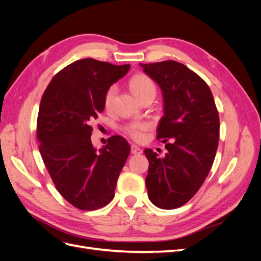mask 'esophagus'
Returning <instances> with one entry per match:
<instances>
[{
  "label": "esophagus",
  "mask_w": 261,
  "mask_h": 261,
  "mask_svg": "<svg viewBox=\"0 0 261 261\" xmlns=\"http://www.w3.org/2000/svg\"><path fill=\"white\" fill-rule=\"evenodd\" d=\"M130 152H132L133 154H140L141 152H143V149L139 148V147L136 146V145H132V147H130Z\"/></svg>",
  "instance_id": "obj_1"
}]
</instances>
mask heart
<instances>
[{
  "label": "heart",
  "mask_w": 261,
  "mask_h": 261,
  "mask_svg": "<svg viewBox=\"0 0 261 261\" xmlns=\"http://www.w3.org/2000/svg\"><path fill=\"white\" fill-rule=\"evenodd\" d=\"M129 88L135 96L140 99L143 98L145 94L149 92H155V86L153 82L150 78L144 74H138L134 76L129 82ZM117 90V87L115 85L110 86L105 94V106L109 108L111 106L113 98L115 96ZM150 127V124L148 122H132L128 125L125 126V132L128 135L136 139L141 140L145 137V132Z\"/></svg>",
  "instance_id": "1"
}]
</instances>
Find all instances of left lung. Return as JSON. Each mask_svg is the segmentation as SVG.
<instances>
[{
	"mask_svg": "<svg viewBox=\"0 0 261 261\" xmlns=\"http://www.w3.org/2000/svg\"><path fill=\"white\" fill-rule=\"evenodd\" d=\"M140 66L162 91L164 115L156 137L172 140L164 156L145 149L148 197L158 208L175 209L198 192L209 174L219 144V113L209 86L181 63Z\"/></svg>",
	"mask_w": 261,
	"mask_h": 261,
	"instance_id": "8db88e82",
	"label": "left lung"
}]
</instances>
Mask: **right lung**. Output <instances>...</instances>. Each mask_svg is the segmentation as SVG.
Listing matches in <instances>:
<instances>
[{
    "label": "right lung",
    "mask_w": 261,
    "mask_h": 261,
    "mask_svg": "<svg viewBox=\"0 0 261 261\" xmlns=\"http://www.w3.org/2000/svg\"><path fill=\"white\" fill-rule=\"evenodd\" d=\"M129 68L78 60L52 78L42 96L37 121L40 154L59 193L81 210H96L113 199L129 154L122 136L110 137L99 150L91 143V125L103 112L106 91Z\"/></svg>",
    "instance_id": "1"
}]
</instances>
